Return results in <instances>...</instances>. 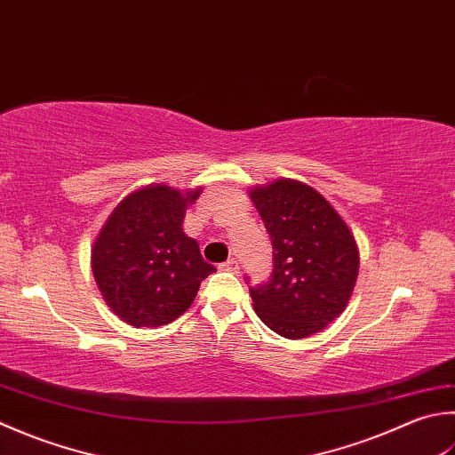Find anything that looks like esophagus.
I'll list each match as a JSON object with an SVG mask.
<instances>
[{"label":"esophagus","instance_id":"34e87169","mask_svg":"<svg viewBox=\"0 0 455 455\" xmlns=\"http://www.w3.org/2000/svg\"><path fill=\"white\" fill-rule=\"evenodd\" d=\"M219 270H222V272H233V274H236V272L240 270L238 260H236V258H228L227 262L219 264Z\"/></svg>","mask_w":455,"mask_h":455}]
</instances>
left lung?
<instances>
[{"instance_id": "obj_1", "label": "left lung", "mask_w": 455, "mask_h": 455, "mask_svg": "<svg viewBox=\"0 0 455 455\" xmlns=\"http://www.w3.org/2000/svg\"><path fill=\"white\" fill-rule=\"evenodd\" d=\"M272 240V274L251 286L258 317L288 339H304L343 314L359 274L351 230L311 187L280 180L251 191ZM251 280L246 275V282Z\"/></svg>"}]
</instances>
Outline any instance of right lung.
I'll return each mask as SVG.
<instances>
[{"mask_svg": "<svg viewBox=\"0 0 455 455\" xmlns=\"http://www.w3.org/2000/svg\"><path fill=\"white\" fill-rule=\"evenodd\" d=\"M199 195L146 187L128 195L106 220L92 248V272L106 304L126 323H172L215 272L197 240L181 228L187 204Z\"/></svg>", "mask_w": 455, "mask_h": 455, "instance_id": "right-lung-1", "label": "right lung"}]
</instances>
